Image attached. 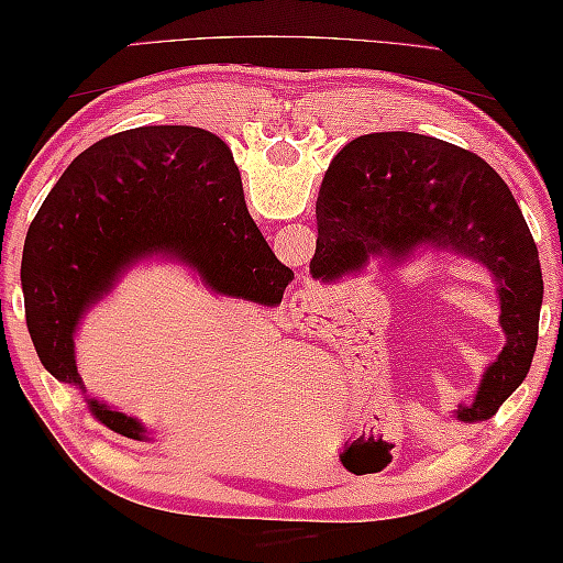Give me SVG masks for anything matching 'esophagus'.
I'll return each instance as SVG.
<instances>
[{
	"mask_svg": "<svg viewBox=\"0 0 563 563\" xmlns=\"http://www.w3.org/2000/svg\"><path fill=\"white\" fill-rule=\"evenodd\" d=\"M320 307V297L312 289H299L295 297L289 299V312L291 320L297 322V328H314V314Z\"/></svg>",
	"mask_w": 563,
	"mask_h": 563,
	"instance_id": "34e87169",
	"label": "esophagus"
}]
</instances>
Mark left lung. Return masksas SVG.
<instances>
[{
	"instance_id": "obj_1",
	"label": "left lung",
	"mask_w": 563,
	"mask_h": 563,
	"mask_svg": "<svg viewBox=\"0 0 563 563\" xmlns=\"http://www.w3.org/2000/svg\"><path fill=\"white\" fill-rule=\"evenodd\" d=\"M314 213L309 274L322 284L363 274L371 262L401 266L417 249L457 256L490 276L505 347L472 404L452 417H495L531 368L543 301L539 249L503 177L477 154L434 136L368 134L330 162Z\"/></svg>"
}]
</instances>
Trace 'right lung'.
<instances>
[{"label":"right lung","instance_id":"right-lung-1","mask_svg":"<svg viewBox=\"0 0 563 563\" xmlns=\"http://www.w3.org/2000/svg\"><path fill=\"white\" fill-rule=\"evenodd\" d=\"M177 262L221 297L276 307L295 279L249 216L223 140L198 126H140L80 152L47 195L22 254L24 320L40 363L86 394L76 332L129 268ZM88 413L136 442L134 417L84 396Z\"/></svg>","mask_w":563,"mask_h":563}]
</instances>
